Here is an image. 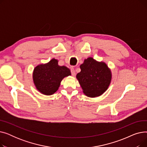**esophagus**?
<instances>
[{
    "label": "esophagus",
    "instance_id": "obj_1",
    "mask_svg": "<svg viewBox=\"0 0 147 147\" xmlns=\"http://www.w3.org/2000/svg\"><path fill=\"white\" fill-rule=\"evenodd\" d=\"M71 75L74 77L76 76V72H75V70L74 68H71Z\"/></svg>",
    "mask_w": 147,
    "mask_h": 147
}]
</instances>
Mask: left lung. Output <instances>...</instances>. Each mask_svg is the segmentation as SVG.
<instances>
[{
  "mask_svg": "<svg viewBox=\"0 0 147 147\" xmlns=\"http://www.w3.org/2000/svg\"><path fill=\"white\" fill-rule=\"evenodd\" d=\"M80 68L81 71L77 74L76 78L84 95L90 98L99 96L109 88L112 74L104 62H98L89 57L84 60Z\"/></svg>",
  "mask_w": 147,
  "mask_h": 147,
  "instance_id": "1",
  "label": "left lung"
}]
</instances>
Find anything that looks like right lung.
Here are the masks:
<instances>
[{
  "label": "right lung",
  "instance_id": "right-lung-1",
  "mask_svg": "<svg viewBox=\"0 0 147 147\" xmlns=\"http://www.w3.org/2000/svg\"><path fill=\"white\" fill-rule=\"evenodd\" d=\"M58 61L52 59L49 63L36 66L33 73L34 85L41 94L51 95L56 92L64 78L71 76L70 69L65 66H59Z\"/></svg>",
  "mask_w": 147,
  "mask_h": 147
}]
</instances>
